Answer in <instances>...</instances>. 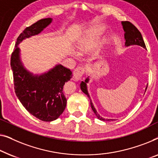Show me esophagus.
<instances>
[{
	"label": "esophagus",
	"mask_w": 158,
	"mask_h": 158,
	"mask_svg": "<svg viewBox=\"0 0 158 158\" xmlns=\"http://www.w3.org/2000/svg\"><path fill=\"white\" fill-rule=\"evenodd\" d=\"M85 70L86 68L84 66H78L75 69L74 71V79L75 81H78V80L81 79Z\"/></svg>",
	"instance_id": "34e87169"
}]
</instances>
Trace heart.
<instances>
[{
    "label": "heart",
    "mask_w": 158,
    "mask_h": 158,
    "mask_svg": "<svg viewBox=\"0 0 158 158\" xmlns=\"http://www.w3.org/2000/svg\"><path fill=\"white\" fill-rule=\"evenodd\" d=\"M100 29L93 31L89 33V34L86 35V37L82 39L78 44V49L79 50V52H86V51L89 48L90 45H92V44H93L94 39H96L97 35H98L99 33H100Z\"/></svg>",
    "instance_id": "b5f03b06"
}]
</instances>
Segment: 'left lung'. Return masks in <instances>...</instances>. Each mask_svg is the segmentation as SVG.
<instances>
[{
  "instance_id": "obj_1",
  "label": "left lung",
  "mask_w": 158,
  "mask_h": 158,
  "mask_svg": "<svg viewBox=\"0 0 158 158\" xmlns=\"http://www.w3.org/2000/svg\"><path fill=\"white\" fill-rule=\"evenodd\" d=\"M122 24H123L124 31V32H125L124 33V39H125L126 46H129L130 45H139L143 48H146L145 44V42H144L143 38L142 36L141 33L139 32V31L137 29L132 23H130V21H123L122 22ZM88 81L89 77L86 78L84 81H81V84H80V86H81V89L82 92L89 97V94L87 91V87H86V83H87ZM147 87H148V86H147ZM91 106H92L93 112L95 113V114L97 115V117H98L99 119H100L101 120H104V119L102 118V117H100V116L97 114V111L94 107V105H93L92 102H91Z\"/></svg>"
}]
</instances>
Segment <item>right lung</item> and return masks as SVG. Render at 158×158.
I'll return each instance as SVG.
<instances>
[{
  "instance_id": "obj_1",
  "label": "right lung",
  "mask_w": 158,
  "mask_h": 158,
  "mask_svg": "<svg viewBox=\"0 0 158 158\" xmlns=\"http://www.w3.org/2000/svg\"><path fill=\"white\" fill-rule=\"evenodd\" d=\"M52 21L50 18L41 19L26 27L17 38L10 57L15 94L30 114L44 122L55 120L65 110L66 99L63 86L72 78V72L59 64L45 74L33 75L22 65L17 46L26 38L41 33Z\"/></svg>"
}]
</instances>
